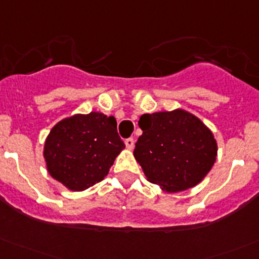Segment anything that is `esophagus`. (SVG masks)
Here are the masks:
<instances>
[{
    "mask_svg": "<svg viewBox=\"0 0 259 259\" xmlns=\"http://www.w3.org/2000/svg\"><path fill=\"white\" fill-rule=\"evenodd\" d=\"M124 144H125V147H127V149L132 150L135 147V140L132 139V137H130V139H125Z\"/></svg>",
    "mask_w": 259,
    "mask_h": 259,
    "instance_id": "obj_1",
    "label": "esophagus"
}]
</instances>
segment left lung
Listing matches in <instances>:
<instances>
[{
    "label": "left lung",
    "mask_w": 259,
    "mask_h": 259,
    "mask_svg": "<svg viewBox=\"0 0 259 259\" xmlns=\"http://www.w3.org/2000/svg\"><path fill=\"white\" fill-rule=\"evenodd\" d=\"M142 135L134 155L151 183L166 192L197 186L211 170L218 154L212 132L186 110L141 115Z\"/></svg>",
    "instance_id": "obj_1"
}]
</instances>
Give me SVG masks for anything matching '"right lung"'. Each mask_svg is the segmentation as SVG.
<instances>
[{
    "mask_svg": "<svg viewBox=\"0 0 259 259\" xmlns=\"http://www.w3.org/2000/svg\"><path fill=\"white\" fill-rule=\"evenodd\" d=\"M123 149L115 118L91 112L54 125L46 140L44 159L56 181L71 191H85L104 179Z\"/></svg>",
    "mask_w": 259,
    "mask_h": 259,
    "instance_id": "1",
    "label": "right lung"
}]
</instances>
